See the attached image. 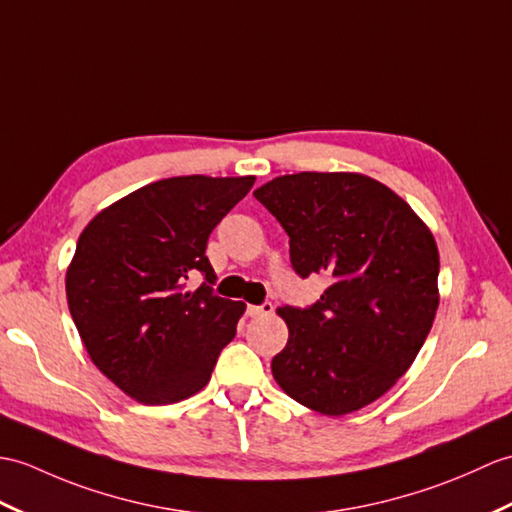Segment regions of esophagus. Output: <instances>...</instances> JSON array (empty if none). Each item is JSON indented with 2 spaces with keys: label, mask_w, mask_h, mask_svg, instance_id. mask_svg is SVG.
Instances as JSON below:
<instances>
[{
  "label": "esophagus",
  "mask_w": 512,
  "mask_h": 512,
  "mask_svg": "<svg viewBox=\"0 0 512 512\" xmlns=\"http://www.w3.org/2000/svg\"><path fill=\"white\" fill-rule=\"evenodd\" d=\"M272 310H275V307H272V303H261V305H248L246 307V314L251 316V318H257V316H268V314H272Z\"/></svg>",
  "instance_id": "esophagus-1"
}]
</instances>
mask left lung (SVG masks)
I'll list each match as a JSON object with an SVG mask.
<instances>
[{"label":"left lung","mask_w":512,"mask_h":512,"mask_svg":"<svg viewBox=\"0 0 512 512\" xmlns=\"http://www.w3.org/2000/svg\"><path fill=\"white\" fill-rule=\"evenodd\" d=\"M253 196L288 233L296 275L329 279L314 305L277 310L290 338L272 358V375L285 395L327 417L368 406L408 371L432 329V231L364 174H285Z\"/></svg>","instance_id":"obj_1"}]
</instances>
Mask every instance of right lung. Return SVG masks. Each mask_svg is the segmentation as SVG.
Returning a JSON list of instances; mask_svg holds the SVG:
<instances>
[{"instance_id": "obj_1", "label": "right lung", "mask_w": 512, "mask_h": 512, "mask_svg": "<svg viewBox=\"0 0 512 512\" xmlns=\"http://www.w3.org/2000/svg\"><path fill=\"white\" fill-rule=\"evenodd\" d=\"M255 176H174L113 202L80 233L67 268L71 318L91 362L135 401L163 406L207 386L246 305L213 294L205 255ZM198 269L206 283L184 290Z\"/></svg>"}]
</instances>
